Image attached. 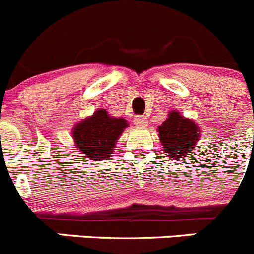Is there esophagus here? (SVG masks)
I'll return each instance as SVG.
<instances>
[{
  "instance_id": "obj_1",
  "label": "esophagus",
  "mask_w": 254,
  "mask_h": 254,
  "mask_svg": "<svg viewBox=\"0 0 254 254\" xmlns=\"http://www.w3.org/2000/svg\"><path fill=\"white\" fill-rule=\"evenodd\" d=\"M135 125L139 127H145L147 125V119L145 117H136L135 118Z\"/></svg>"
}]
</instances>
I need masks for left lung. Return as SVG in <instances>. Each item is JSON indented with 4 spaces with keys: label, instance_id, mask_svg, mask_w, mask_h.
<instances>
[{
    "label": "left lung",
    "instance_id": "left-lung-1",
    "mask_svg": "<svg viewBox=\"0 0 254 254\" xmlns=\"http://www.w3.org/2000/svg\"><path fill=\"white\" fill-rule=\"evenodd\" d=\"M198 125L190 119H186L178 112H171L167 120L158 127V136L163 151L171 158L187 157L199 140Z\"/></svg>",
    "mask_w": 254,
    "mask_h": 254
}]
</instances>
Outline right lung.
Segmentation results:
<instances>
[{"label":"right lung","mask_w":254,"mask_h":254,"mask_svg":"<svg viewBox=\"0 0 254 254\" xmlns=\"http://www.w3.org/2000/svg\"><path fill=\"white\" fill-rule=\"evenodd\" d=\"M127 127V120L112 118L106 109H99L73 127L72 137L84 158L98 161L111 157L117 140Z\"/></svg>","instance_id":"add662e5"}]
</instances>
